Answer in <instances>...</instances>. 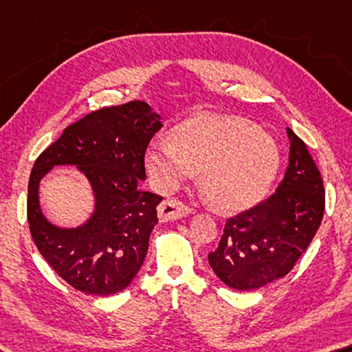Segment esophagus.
Instances as JSON below:
<instances>
[{"label": "esophagus", "mask_w": 352, "mask_h": 352, "mask_svg": "<svg viewBox=\"0 0 352 352\" xmlns=\"http://www.w3.org/2000/svg\"><path fill=\"white\" fill-rule=\"evenodd\" d=\"M190 212H192V209H190L189 206H186V204H183L178 200H172V198H169V200H164L158 206V219L163 223L180 220V219H183V217L189 215Z\"/></svg>", "instance_id": "obj_1"}]
</instances>
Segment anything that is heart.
I'll return each mask as SVG.
<instances>
[{
  "instance_id": "b5f03b06",
  "label": "heart",
  "mask_w": 352,
  "mask_h": 352,
  "mask_svg": "<svg viewBox=\"0 0 352 352\" xmlns=\"http://www.w3.org/2000/svg\"><path fill=\"white\" fill-rule=\"evenodd\" d=\"M172 139L157 138L146 151L151 180L158 189L172 190L200 170L203 189L220 209L252 206L278 170L276 142L239 118L198 115L178 124Z\"/></svg>"
}]
</instances>
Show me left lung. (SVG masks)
I'll list each match as a JSON object with an SVG mask.
<instances>
[{
    "instance_id": "8db88e82",
    "label": "left lung",
    "mask_w": 352,
    "mask_h": 352,
    "mask_svg": "<svg viewBox=\"0 0 352 352\" xmlns=\"http://www.w3.org/2000/svg\"><path fill=\"white\" fill-rule=\"evenodd\" d=\"M286 133L289 164L276 194L226 220L219 248L208 255L215 276L232 289H258L285 277L322 223L320 170L302 140L289 127Z\"/></svg>"
}]
</instances>
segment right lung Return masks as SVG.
<instances>
[{"label":"right lung","instance_id":"1","mask_svg":"<svg viewBox=\"0 0 352 352\" xmlns=\"http://www.w3.org/2000/svg\"><path fill=\"white\" fill-rule=\"evenodd\" d=\"M162 127V115L143 101L104 107L66 127L36 158L28 190L32 239L75 289L111 296L142 267L163 198L144 192L140 183L146 180V148ZM55 165H74L93 189V214L75 228L54 226L41 209L39 183Z\"/></svg>","mask_w":352,"mask_h":352}]
</instances>
